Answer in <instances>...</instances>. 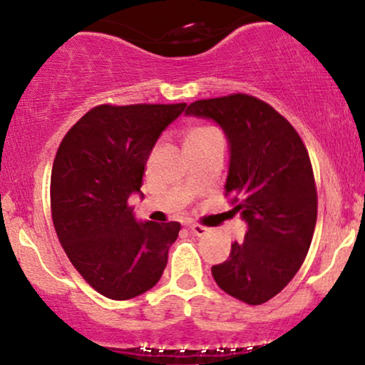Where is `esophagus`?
I'll return each mask as SVG.
<instances>
[{"label":"esophagus","mask_w":365,"mask_h":365,"mask_svg":"<svg viewBox=\"0 0 365 365\" xmlns=\"http://www.w3.org/2000/svg\"><path fill=\"white\" fill-rule=\"evenodd\" d=\"M188 230H190V232L194 233L195 237H204V235H207L209 232H211V230L206 228V226L197 225V223H188Z\"/></svg>","instance_id":"1"}]
</instances>
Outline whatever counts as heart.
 Masks as SVG:
<instances>
[{
	"instance_id": "b5f03b06",
	"label": "heart",
	"mask_w": 365,
	"mask_h": 365,
	"mask_svg": "<svg viewBox=\"0 0 365 365\" xmlns=\"http://www.w3.org/2000/svg\"><path fill=\"white\" fill-rule=\"evenodd\" d=\"M212 135H217V132L211 127H195L187 133L185 144H192V142H202L211 139Z\"/></svg>"
}]
</instances>
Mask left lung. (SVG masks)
I'll list each match as a JSON object with an SVG mask.
<instances>
[{
  "mask_svg": "<svg viewBox=\"0 0 365 365\" xmlns=\"http://www.w3.org/2000/svg\"><path fill=\"white\" fill-rule=\"evenodd\" d=\"M185 115L212 120L225 132V190L247 223L244 240L211 267L212 278L242 302H267L292 282L312 242L317 194L307 149L274 108L252 96L202 99Z\"/></svg>",
  "mask_w": 365,
  "mask_h": 365,
  "instance_id": "8db88e82",
  "label": "left lung"
}]
</instances>
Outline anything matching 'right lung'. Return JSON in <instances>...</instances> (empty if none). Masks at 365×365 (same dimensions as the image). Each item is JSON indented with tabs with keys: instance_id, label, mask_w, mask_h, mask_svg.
<instances>
[{
	"instance_id": "1",
	"label": "right lung",
	"mask_w": 365,
	"mask_h": 365,
	"mask_svg": "<svg viewBox=\"0 0 365 365\" xmlns=\"http://www.w3.org/2000/svg\"><path fill=\"white\" fill-rule=\"evenodd\" d=\"M187 104L96 106L70 128L51 171V212L60 244L82 278L113 300L159 282L180 223L139 221L145 163L159 135Z\"/></svg>"
}]
</instances>
